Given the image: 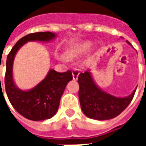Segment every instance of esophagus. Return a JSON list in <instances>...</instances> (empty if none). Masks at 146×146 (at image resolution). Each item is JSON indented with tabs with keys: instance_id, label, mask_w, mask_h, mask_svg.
Listing matches in <instances>:
<instances>
[{
	"instance_id": "obj_1",
	"label": "esophagus",
	"mask_w": 146,
	"mask_h": 146,
	"mask_svg": "<svg viewBox=\"0 0 146 146\" xmlns=\"http://www.w3.org/2000/svg\"><path fill=\"white\" fill-rule=\"evenodd\" d=\"M72 74H73V79L74 80H76L80 74V70H78V69H74V70H73V71H72Z\"/></svg>"
}]
</instances>
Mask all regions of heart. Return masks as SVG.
I'll return each instance as SVG.
<instances>
[{
  "label": "heart",
  "instance_id": "heart-1",
  "mask_svg": "<svg viewBox=\"0 0 146 146\" xmlns=\"http://www.w3.org/2000/svg\"><path fill=\"white\" fill-rule=\"evenodd\" d=\"M91 43H85V44H84L80 45L79 48H77V49H75V50H70V51H68V54L71 57H75L76 56L79 52H81V51H87V50H88L89 48H91ZM61 58L64 61H66V58L65 57V56H61Z\"/></svg>",
  "mask_w": 146,
  "mask_h": 146
}]
</instances>
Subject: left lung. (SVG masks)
<instances>
[{
  "label": "left lung",
  "instance_id": "obj_1",
  "mask_svg": "<svg viewBox=\"0 0 146 146\" xmlns=\"http://www.w3.org/2000/svg\"><path fill=\"white\" fill-rule=\"evenodd\" d=\"M129 44L131 43L127 41ZM79 98L83 113L92 119L105 120L117 116L128 106L136 88L125 98H117L106 93L95 84L89 71L78 76Z\"/></svg>",
  "mask_w": 146,
  "mask_h": 146
}]
</instances>
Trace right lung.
<instances>
[{
	"label": "right lung",
	"instance_id": "1",
	"mask_svg": "<svg viewBox=\"0 0 146 146\" xmlns=\"http://www.w3.org/2000/svg\"><path fill=\"white\" fill-rule=\"evenodd\" d=\"M55 37L51 32L30 33L18 40L7 57L5 85L9 101L18 113L30 120L38 121L50 119L57 112L62 95L67 83L73 79L68 70L58 73L51 70L41 82L30 91H22L15 85L12 78V64L18 50L28 41H49ZM1 83V78H0Z\"/></svg>",
	"mask_w": 146,
	"mask_h": 146
}]
</instances>
